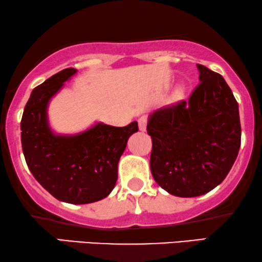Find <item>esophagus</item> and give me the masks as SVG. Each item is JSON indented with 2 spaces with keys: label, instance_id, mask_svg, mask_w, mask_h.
Wrapping results in <instances>:
<instances>
[{
  "label": "esophagus",
  "instance_id": "esophagus-1",
  "mask_svg": "<svg viewBox=\"0 0 262 262\" xmlns=\"http://www.w3.org/2000/svg\"><path fill=\"white\" fill-rule=\"evenodd\" d=\"M138 124H139V129H140L141 132L146 130V125H147V117H146V116H142V117L139 118Z\"/></svg>",
  "mask_w": 262,
  "mask_h": 262
}]
</instances>
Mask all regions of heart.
<instances>
[{
	"instance_id": "obj_1",
	"label": "heart",
	"mask_w": 262,
	"mask_h": 262,
	"mask_svg": "<svg viewBox=\"0 0 262 262\" xmlns=\"http://www.w3.org/2000/svg\"><path fill=\"white\" fill-rule=\"evenodd\" d=\"M184 91H185V89H184L183 85H178L177 89H175V98H180V97H183Z\"/></svg>"
}]
</instances>
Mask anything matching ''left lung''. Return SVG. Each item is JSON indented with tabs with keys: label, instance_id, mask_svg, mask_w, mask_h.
<instances>
[{
	"label": "left lung",
	"instance_id": "obj_1",
	"mask_svg": "<svg viewBox=\"0 0 262 262\" xmlns=\"http://www.w3.org/2000/svg\"><path fill=\"white\" fill-rule=\"evenodd\" d=\"M200 82L188 101L150 115L151 173L177 197H197L220 185L241 147L238 104L224 77L197 64Z\"/></svg>",
	"mask_w": 262,
	"mask_h": 262
}]
</instances>
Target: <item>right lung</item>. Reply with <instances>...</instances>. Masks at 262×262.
<instances>
[{
  "label": "right lung",
  "instance_id": "obj_1",
  "mask_svg": "<svg viewBox=\"0 0 262 262\" xmlns=\"http://www.w3.org/2000/svg\"><path fill=\"white\" fill-rule=\"evenodd\" d=\"M77 70L65 69L32 91L23 114L21 146L30 171L53 197L87 204L107 197L117 181L118 161L138 122L125 127L95 123L74 135L49 127L48 105Z\"/></svg>",
  "mask_w": 262,
  "mask_h": 262
}]
</instances>
